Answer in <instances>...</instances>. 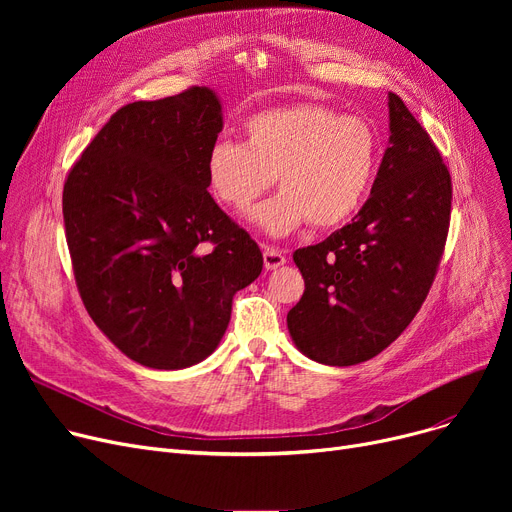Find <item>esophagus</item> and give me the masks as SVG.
<instances>
[{
  "label": "esophagus",
  "mask_w": 512,
  "mask_h": 512,
  "mask_svg": "<svg viewBox=\"0 0 512 512\" xmlns=\"http://www.w3.org/2000/svg\"><path fill=\"white\" fill-rule=\"evenodd\" d=\"M286 263V255L274 247H265L263 249V265L265 270H278L280 265Z\"/></svg>",
  "instance_id": "esophagus-1"
}]
</instances>
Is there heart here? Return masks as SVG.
Wrapping results in <instances>:
<instances>
[{"mask_svg":"<svg viewBox=\"0 0 512 512\" xmlns=\"http://www.w3.org/2000/svg\"><path fill=\"white\" fill-rule=\"evenodd\" d=\"M245 143L218 141L207 153L213 197L234 211L251 207L274 176L282 191L253 211V222L286 236L305 222L334 228L365 201L380 164V134L363 116L297 103L272 107L242 124Z\"/></svg>","mask_w":512,"mask_h":512,"instance_id":"heart-1","label":"heart"}]
</instances>
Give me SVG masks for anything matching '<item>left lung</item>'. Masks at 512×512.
Here are the masks:
<instances>
[{
	"mask_svg": "<svg viewBox=\"0 0 512 512\" xmlns=\"http://www.w3.org/2000/svg\"><path fill=\"white\" fill-rule=\"evenodd\" d=\"M388 107L390 147L369 199L351 224L292 255L305 292L288 311V332L326 365L369 361L405 332L448 238L450 172L405 101L390 93Z\"/></svg>",
	"mask_w": 512,
	"mask_h": 512,
	"instance_id": "obj_1",
	"label": "left lung"
}]
</instances>
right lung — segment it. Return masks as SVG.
Segmentation results:
<instances>
[{"label": "right lung", "instance_id": "obj_1", "mask_svg": "<svg viewBox=\"0 0 512 512\" xmlns=\"http://www.w3.org/2000/svg\"><path fill=\"white\" fill-rule=\"evenodd\" d=\"M222 105L207 87L128 103L72 166L62 195L80 299L145 367L182 369L220 344L232 299L263 267L257 242L207 193Z\"/></svg>", "mask_w": 512, "mask_h": 512}]
</instances>
